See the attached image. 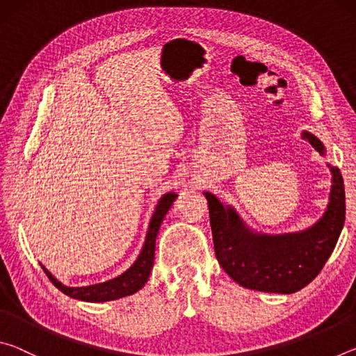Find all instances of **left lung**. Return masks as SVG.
Masks as SVG:
<instances>
[{
  "label": "left lung",
  "mask_w": 356,
  "mask_h": 356,
  "mask_svg": "<svg viewBox=\"0 0 356 356\" xmlns=\"http://www.w3.org/2000/svg\"><path fill=\"white\" fill-rule=\"evenodd\" d=\"M318 154L325 146L308 130L301 131ZM331 190L327 209L314 225L297 232L267 234L246 225L231 204L204 191L209 204L215 254L222 270L242 287L270 293H293L321 273L346 221V191L339 168L327 163Z\"/></svg>",
  "instance_id": "obj_1"
}]
</instances>
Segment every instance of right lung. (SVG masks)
<instances>
[{
  "label": "right lung",
  "instance_id": "right-lung-1",
  "mask_svg": "<svg viewBox=\"0 0 356 356\" xmlns=\"http://www.w3.org/2000/svg\"><path fill=\"white\" fill-rule=\"evenodd\" d=\"M176 197L177 195L174 191H168L160 197L159 204L155 206L152 218H150L146 240H144L140 254H138L136 261L131 264L124 273L116 276V278L108 280L104 282H97V284L70 287V286L63 284L61 281H58L42 264L40 267L44 268V272L47 273L48 278H50L53 284H55L63 293H65L70 298L88 301V303H104V301L118 300L138 292L140 289H143L144 284H146L149 280V275L152 272L156 234H159L161 221H163L168 210L171 209L172 202L176 201Z\"/></svg>",
  "mask_w": 356,
  "mask_h": 356
}]
</instances>
